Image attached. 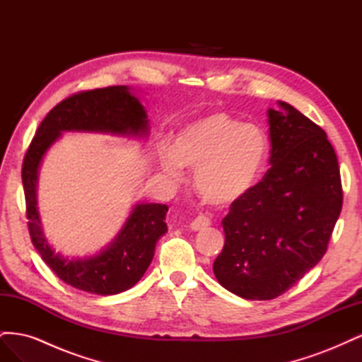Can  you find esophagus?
Here are the masks:
<instances>
[{
	"label": "esophagus",
	"mask_w": 362,
	"mask_h": 362,
	"mask_svg": "<svg viewBox=\"0 0 362 362\" xmlns=\"http://www.w3.org/2000/svg\"><path fill=\"white\" fill-rule=\"evenodd\" d=\"M211 225V221L205 216H198L196 218H193L192 223H190V228L193 229V231H199V229H204L206 226Z\"/></svg>",
	"instance_id": "obj_1"
}]
</instances>
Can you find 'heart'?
I'll return each mask as SVG.
<instances>
[{
    "label": "heart",
    "mask_w": 362,
    "mask_h": 362,
    "mask_svg": "<svg viewBox=\"0 0 362 362\" xmlns=\"http://www.w3.org/2000/svg\"><path fill=\"white\" fill-rule=\"evenodd\" d=\"M269 139L254 124H242L225 113H214L185 125L175 137L173 157L164 170L180 177V166L194 169V187L214 206H226L258 184L269 158Z\"/></svg>",
    "instance_id": "obj_1"
}]
</instances>
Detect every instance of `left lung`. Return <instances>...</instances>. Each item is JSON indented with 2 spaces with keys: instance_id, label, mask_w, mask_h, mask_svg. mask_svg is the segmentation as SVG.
<instances>
[{
  "instance_id": "1",
  "label": "left lung",
  "mask_w": 362,
  "mask_h": 362,
  "mask_svg": "<svg viewBox=\"0 0 362 362\" xmlns=\"http://www.w3.org/2000/svg\"><path fill=\"white\" fill-rule=\"evenodd\" d=\"M269 108L272 168L222 221L213 264L228 291L249 300L286 293L326 254L343 206L338 160L325 131L287 103Z\"/></svg>"
}]
</instances>
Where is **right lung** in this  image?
<instances>
[{
  "instance_id": "1",
  "label": "right lung",
  "mask_w": 362,
  "mask_h": 362,
  "mask_svg": "<svg viewBox=\"0 0 362 362\" xmlns=\"http://www.w3.org/2000/svg\"><path fill=\"white\" fill-rule=\"evenodd\" d=\"M148 116L139 98L127 86H110L75 93L59 103L42 120L23 163L28 231L42 259L68 286L93 294H117L140 281L149 267L158 238L166 234L168 205L136 204L113 242L100 254L64 258L43 235L36 187L43 156L62 131H89L117 136H146Z\"/></svg>"
}]
</instances>
